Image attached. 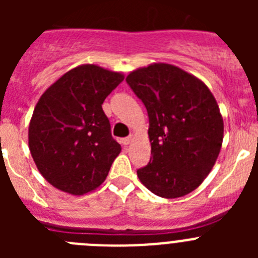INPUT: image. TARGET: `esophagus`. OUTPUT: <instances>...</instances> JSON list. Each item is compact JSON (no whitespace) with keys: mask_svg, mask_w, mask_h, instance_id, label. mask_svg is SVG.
Returning a JSON list of instances; mask_svg holds the SVG:
<instances>
[{"mask_svg":"<svg viewBox=\"0 0 258 258\" xmlns=\"http://www.w3.org/2000/svg\"><path fill=\"white\" fill-rule=\"evenodd\" d=\"M131 142H132V137H127V138H122L121 140V143L124 146H127Z\"/></svg>","mask_w":258,"mask_h":258,"instance_id":"1","label":"esophagus"}]
</instances>
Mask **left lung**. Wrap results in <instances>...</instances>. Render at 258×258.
I'll list each match as a JSON object with an SVG mask.
<instances>
[{"mask_svg":"<svg viewBox=\"0 0 258 258\" xmlns=\"http://www.w3.org/2000/svg\"><path fill=\"white\" fill-rule=\"evenodd\" d=\"M126 83L147 108L150 163L137 170L151 192L175 199L198 188L223 140L217 101L202 80L168 63L132 71Z\"/></svg>","mask_w":258,"mask_h":258,"instance_id":"left-lung-1","label":"left lung"}]
</instances>
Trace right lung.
I'll list each match as a JSON object with an SVG mask.
<instances>
[{
	"label": "right lung",
	"instance_id": "1",
	"mask_svg": "<svg viewBox=\"0 0 258 258\" xmlns=\"http://www.w3.org/2000/svg\"><path fill=\"white\" fill-rule=\"evenodd\" d=\"M124 80L97 64L66 72L40 97L28 127V146L45 179L60 191L84 195L99 187L121 151L102 104Z\"/></svg>",
	"mask_w": 258,
	"mask_h": 258
}]
</instances>
